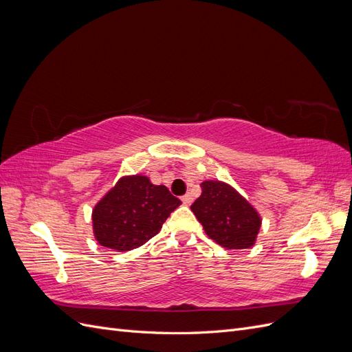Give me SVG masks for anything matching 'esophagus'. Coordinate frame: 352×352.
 <instances>
[{
  "label": "esophagus",
  "instance_id": "esophagus-1",
  "mask_svg": "<svg viewBox=\"0 0 352 352\" xmlns=\"http://www.w3.org/2000/svg\"><path fill=\"white\" fill-rule=\"evenodd\" d=\"M180 199H182V202H184V204H186V206H189L190 204V202H192V195H190V194H185L182 198H180Z\"/></svg>",
  "mask_w": 352,
  "mask_h": 352
}]
</instances>
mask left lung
I'll use <instances>...</instances> for the list:
<instances>
[{"instance_id":"8db88e82","label":"left lung","mask_w":352,"mask_h":352,"mask_svg":"<svg viewBox=\"0 0 352 352\" xmlns=\"http://www.w3.org/2000/svg\"><path fill=\"white\" fill-rule=\"evenodd\" d=\"M190 210L207 235L229 250L252 247L261 226L258 212L250 202L219 180L201 184V197Z\"/></svg>"}]
</instances>
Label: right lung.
Wrapping results in <instances>:
<instances>
[{
  "mask_svg": "<svg viewBox=\"0 0 352 352\" xmlns=\"http://www.w3.org/2000/svg\"><path fill=\"white\" fill-rule=\"evenodd\" d=\"M179 206V198L146 176L122 177L92 211L95 238L102 247L131 251L155 236Z\"/></svg>",
  "mask_w": 352,
  "mask_h": 352,
  "instance_id": "obj_1",
  "label": "right lung"
}]
</instances>
